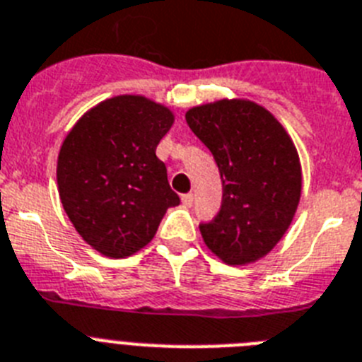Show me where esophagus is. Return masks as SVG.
<instances>
[{"instance_id": "obj_1", "label": "esophagus", "mask_w": 362, "mask_h": 362, "mask_svg": "<svg viewBox=\"0 0 362 362\" xmlns=\"http://www.w3.org/2000/svg\"><path fill=\"white\" fill-rule=\"evenodd\" d=\"M182 204L186 206V208H191V206H193V193H186V195H182Z\"/></svg>"}]
</instances>
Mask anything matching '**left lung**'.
<instances>
[{"label":"left lung","mask_w":362,"mask_h":362,"mask_svg":"<svg viewBox=\"0 0 362 362\" xmlns=\"http://www.w3.org/2000/svg\"><path fill=\"white\" fill-rule=\"evenodd\" d=\"M186 121L211 151L223 178V206L200 224L206 247L226 265L265 257L293 223L302 197V163L289 132L250 99L193 106Z\"/></svg>","instance_id":"8db88e82"}]
</instances>
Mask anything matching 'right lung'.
I'll use <instances>...</instances> for the list:
<instances>
[{
    "instance_id": "right-lung-1",
    "label": "right lung",
    "mask_w": 362,
    "mask_h": 362,
    "mask_svg": "<svg viewBox=\"0 0 362 362\" xmlns=\"http://www.w3.org/2000/svg\"><path fill=\"white\" fill-rule=\"evenodd\" d=\"M175 114L145 95L124 93L92 106L73 124L57 160L60 202L84 241L106 257H129L153 241L180 199L158 160Z\"/></svg>"
}]
</instances>
